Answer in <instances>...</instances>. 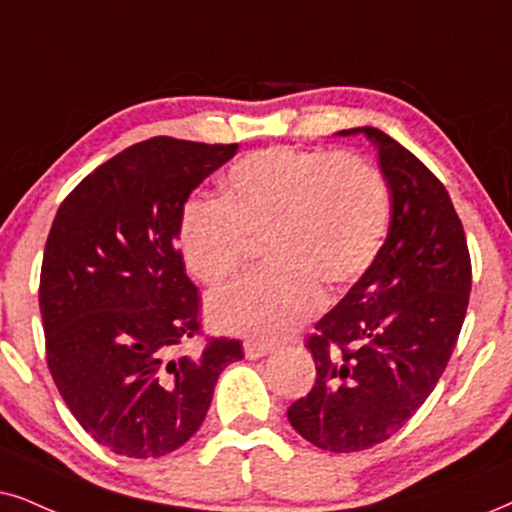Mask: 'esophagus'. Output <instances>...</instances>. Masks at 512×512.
I'll list each match as a JSON object with an SVG mask.
<instances>
[{"instance_id":"34e87169","label":"esophagus","mask_w":512,"mask_h":512,"mask_svg":"<svg viewBox=\"0 0 512 512\" xmlns=\"http://www.w3.org/2000/svg\"><path fill=\"white\" fill-rule=\"evenodd\" d=\"M243 349H245V357L248 359H260V357H267V354L274 352V345H269V342H262V340H245Z\"/></svg>"}]
</instances>
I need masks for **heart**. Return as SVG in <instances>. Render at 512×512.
Here are the masks:
<instances>
[{
    "mask_svg": "<svg viewBox=\"0 0 512 512\" xmlns=\"http://www.w3.org/2000/svg\"><path fill=\"white\" fill-rule=\"evenodd\" d=\"M390 226V191L359 155L269 146L243 155L224 177L222 200L193 198L177 226L181 260L196 281L224 286L262 245L260 274L210 297L217 328L278 338L321 302L364 276Z\"/></svg>",
    "mask_w": 512,
    "mask_h": 512,
    "instance_id": "b5f03b06",
    "label": "heart"
}]
</instances>
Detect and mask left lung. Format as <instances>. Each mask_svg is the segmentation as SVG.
<instances>
[{"label": "left lung", "mask_w": 512, "mask_h": 512, "mask_svg": "<svg viewBox=\"0 0 512 512\" xmlns=\"http://www.w3.org/2000/svg\"><path fill=\"white\" fill-rule=\"evenodd\" d=\"M354 132L378 146L390 231L307 338L316 383L288 409L307 442L335 454L385 442L423 406L454 352L472 286L468 241L442 181L380 129L340 134Z\"/></svg>", "instance_id": "obj_1"}]
</instances>
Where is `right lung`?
<instances>
[{
  "instance_id": "right-lung-1",
  "label": "right lung",
  "mask_w": 512,
  "mask_h": 512,
  "mask_svg": "<svg viewBox=\"0 0 512 512\" xmlns=\"http://www.w3.org/2000/svg\"><path fill=\"white\" fill-rule=\"evenodd\" d=\"M238 144L153 137L87 174L58 208L40 274L51 378L77 423L120 456L158 458L196 435L219 373L243 359L200 338V295L177 226L191 191Z\"/></svg>"
}]
</instances>
